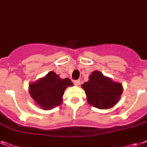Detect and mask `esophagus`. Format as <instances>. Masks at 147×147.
Wrapping results in <instances>:
<instances>
[{
	"instance_id": "1",
	"label": "esophagus",
	"mask_w": 147,
	"mask_h": 147,
	"mask_svg": "<svg viewBox=\"0 0 147 147\" xmlns=\"http://www.w3.org/2000/svg\"><path fill=\"white\" fill-rule=\"evenodd\" d=\"M74 84L78 86V85L80 84V81L79 80H76V81H74Z\"/></svg>"
}]
</instances>
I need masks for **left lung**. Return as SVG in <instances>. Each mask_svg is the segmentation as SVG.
I'll use <instances>...</instances> for the list:
<instances>
[{
  "label": "left lung",
  "mask_w": 147,
  "mask_h": 147,
  "mask_svg": "<svg viewBox=\"0 0 147 147\" xmlns=\"http://www.w3.org/2000/svg\"><path fill=\"white\" fill-rule=\"evenodd\" d=\"M87 95V102L95 108L108 109L119 102L123 92L120 83L113 81L99 71H94L89 81L81 85Z\"/></svg>",
  "instance_id": "left-lung-1"
}]
</instances>
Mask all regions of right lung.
I'll return each mask as SVG.
<instances>
[{
  "label": "right lung",
  "mask_w": 147,
  "mask_h": 147,
  "mask_svg": "<svg viewBox=\"0 0 147 147\" xmlns=\"http://www.w3.org/2000/svg\"><path fill=\"white\" fill-rule=\"evenodd\" d=\"M69 86H73L69 78H60L58 75L51 71L45 77L30 84L29 92L40 108L51 110L62 103L65 90Z\"/></svg>",
  "instance_id": "1"
}]
</instances>
